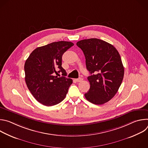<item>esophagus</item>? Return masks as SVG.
I'll use <instances>...</instances> for the list:
<instances>
[{"instance_id": "1", "label": "esophagus", "mask_w": 148, "mask_h": 148, "mask_svg": "<svg viewBox=\"0 0 148 148\" xmlns=\"http://www.w3.org/2000/svg\"><path fill=\"white\" fill-rule=\"evenodd\" d=\"M82 78H77V79H75V81H77V82H81V81H82Z\"/></svg>"}]
</instances>
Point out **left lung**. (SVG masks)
I'll return each mask as SVG.
<instances>
[{
    "mask_svg": "<svg viewBox=\"0 0 148 148\" xmlns=\"http://www.w3.org/2000/svg\"><path fill=\"white\" fill-rule=\"evenodd\" d=\"M76 45L82 50L87 69L91 74L87 78L90 88L84 96L96 105L107 102L116 94L123 78L124 68L118 51L98 38L82 40Z\"/></svg>",
    "mask_w": 148,
    "mask_h": 148,
    "instance_id": "8db88e82",
    "label": "left lung"
}]
</instances>
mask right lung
Masks as SVG:
<instances>
[{
  "instance_id": "1",
  "label": "right lung",
  "mask_w": 148,
  "mask_h": 148,
  "mask_svg": "<svg viewBox=\"0 0 148 148\" xmlns=\"http://www.w3.org/2000/svg\"><path fill=\"white\" fill-rule=\"evenodd\" d=\"M74 46L72 42L60 41L36 48L30 54L25 64V81L35 99L45 106H53L65 98L73 83L71 78L54 75L61 72L62 56Z\"/></svg>"
}]
</instances>
